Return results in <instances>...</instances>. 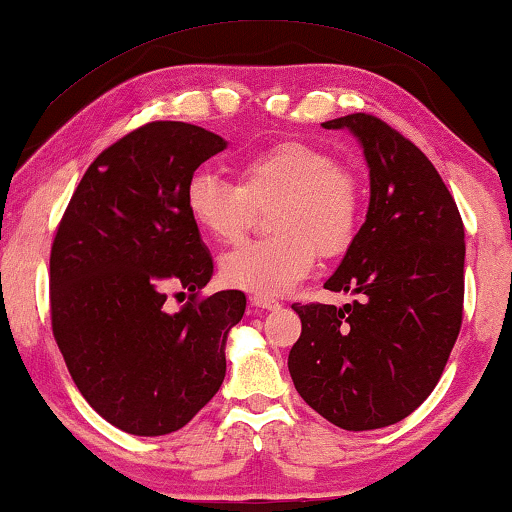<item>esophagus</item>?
Instances as JSON below:
<instances>
[{
  "mask_svg": "<svg viewBox=\"0 0 512 512\" xmlns=\"http://www.w3.org/2000/svg\"><path fill=\"white\" fill-rule=\"evenodd\" d=\"M249 301H251V305H254V308H263V310H277V308H280V301H275V298H270V296H251Z\"/></svg>",
  "mask_w": 512,
  "mask_h": 512,
  "instance_id": "34e87169",
  "label": "esophagus"
}]
</instances>
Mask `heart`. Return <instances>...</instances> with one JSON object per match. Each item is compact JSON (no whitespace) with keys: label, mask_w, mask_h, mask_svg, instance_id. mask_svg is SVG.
<instances>
[{"label":"heart","mask_w":512,"mask_h":512,"mask_svg":"<svg viewBox=\"0 0 512 512\" xmlns=\"http://www.w3.org/2000/svg\"><path fill=\"white\" fill-rule=\"evenodd\" d=\"M275 235L240 244L221 258L230 287L280 296L315 268L317 254L341 256L355 242L362 218V185L353 169L317 145L284 141L251 152L237 164V183L197 171L185 185L188 216L216 242H237L256 207H268Z\"/></svg>","instance_id":"heart-1"}]
</instances>
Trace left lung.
Instances as JSON below:
<instances>
[{
    "mask_svg": "<svg viewBox=\"0 0 512 512\" xmlns=\"http://www.w3.org/2000/svg\"><path fill=\"white\" fill-rule=\"evenodd\" d=\"M324 129L353 131L369 164V209L329 291L343 308L294 303L301 336L289 353L298 395L343 430H376L433 393L463 320V221L433 162L374 115Z\"/></svg>",
    "mask_w": 512,
    "mask_h": 512,
    "instance_id": "left-lung-1",
    "label": "left lung"
}]
</instances>
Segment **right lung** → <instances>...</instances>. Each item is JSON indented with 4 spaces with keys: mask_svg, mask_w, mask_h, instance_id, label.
Listing matches in <instances>:
<instances>
[{
    "mask_svg": "<svg viewBox=\"0 0 512 512\" xmlns=\"http://www.w3.org/2000/svg\"><path fill=\"white\" fill-rule=\"evenodd\" d=\"M225 145L195 124L138 126L86 169L53 237V338L84 400L124 433H174L225 378L247 296L199 298L214 261L185 209L190 176ZM169 293L189 303L171 314Z\"/></svg>",
    "mask_w": 512,
    "mask_h": 512,
    "instance_id": "add662e5",
    "label": "right lung"
}]
</instances>
